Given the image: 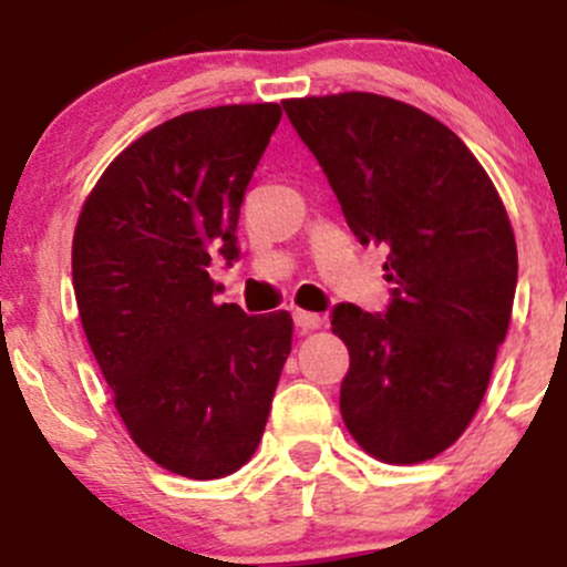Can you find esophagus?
Listing matches in <instances>:
<instances>
[{
  "mask_svg": "<svg viewBox=\"0 0 567 567\" xmlns=\"http://www.w3.org/2000/svg\"><path fill=\"white\" fill-rule=\"evenodd\" d=\"M293 323L299 326L301 331H312L323 326V318L318 312H307V310H293Z\"/></svg>",
  "mask_w": 567,
  "mask_h": 567,
  "instance_id": "34e87169",
  "label": "esophagus"
}]
</instances>
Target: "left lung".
<instances>
[{
    "mask_svg": "<svg viewBox=\"0 0 567 567\" xmlns=\"http://www.w3.org/2000/svg\"><path fill=\"white\" fill-rule=\"evenodd\" d=\"M282 106L359 244L386 249V310H331L351 353L342 420L379 461L433 458L472 422L511 323L518 255L505 205L422 109L373 93Z\"/></svg>",
    "mask_w": 567,
    "mask_h": 567,
    "instance_id": "left-lung-1",
    "label": "left lung"
}]
</instances>
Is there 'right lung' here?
Instances as JSON below:
<instances>
[{"label":"right lung","mask_w":567,"mask_h":567,"mask_svg":"<svg viewBox=\"0 0 567 567\" xmlns=\"http://www.w3.org/2000/svg\"><path fill=\"white\" fill-rule=\"evenodd\" d=\"M279 104L186 112L106 167L73 236V290L136 447L192 480L251 458L290 353L288 312L216 305L208 266L241 257L238 216Z\"/></svg>","instance_id":"add662e5"}]
</instances>
